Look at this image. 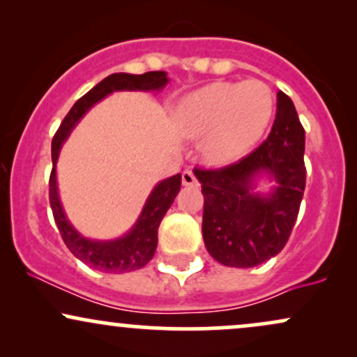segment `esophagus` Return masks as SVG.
Segmentation results:
<instances>
[{"label": "esophagus", "mask_w": 357, "mask_h": 357, "mask_svg": "<svg viewBox=\"0 0 357 357\" xmlns=\"http://www.w3.org/2000/svg\"><path fill=\"white\" fill-rule=\"evenodd\" d=\"M181 181H183V186H196V184H198V181H196V176L192 174V171L190 169L183 171Z\"/></svg>", "instance_id": "34e87169"}]
</instances>
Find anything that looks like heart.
<instances>
[{
	"label": "heart",
	"instance_id": "b5f03b06",
	"mask_svg": "<svg viewBox=\"0 0 357 357\" xmlns=\"http://www.w3.org/2000/svg\"><path fill=\"white\" fill-rule=\"evenodd\" d=\"M273 93L260 80L215 82L179 102L176 126L188 137H202L203 153L215 165L236 161L267 129Z\"/></svg>",
	"mask_w": 357,
	"mask_h": 357
}]
</instances>
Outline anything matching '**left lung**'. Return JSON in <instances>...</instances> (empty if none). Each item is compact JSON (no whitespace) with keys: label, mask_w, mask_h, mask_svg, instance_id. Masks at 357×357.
Instances as JSON below:
<instances>
[{"label":"left lung","mask_w":357,"mask_h":357,"mask_svg":"<svg viewBox=\"0 0 357 357\" xmlns=\"http://www.w3.org/2000/svg\"><path fill=\"white\" fill-rule=\"evenodd\" d=\"M304 149L305 130L294 102L278 92L267 141L235 165L195 169L204 196V247L216 261L250 268L282 252L305 190ZM264 177L276 183L267 193L256 191Z\"/></svg>","instance_id":"8db88e82"}]
</instances>
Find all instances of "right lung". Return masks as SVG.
Instances as JSON below:
<instances>
[{"label":"right lung","mask_w":357,"mask_h":357,"mask_svg":"<svg viewBox=\"0 0 357 357\" xmlns=\"http://www.w3.org/2000/svg\"><path fill=\"white\" fill-rule=\"evenodd\" d=\"M166 72H146L142 75L132 73H112L99 82L93 89H90L84 97L73 104L70 112L65 116L63 121L55 132L52 141V161L53 169L50 174V206L53 211L56 227H59L61 238L68 250L79 260L89 267L100 270L105 273H126L132 270L142 268L149 264L154 257L158 247V228L161 220L165 218L166 211L173 204L181 188V174H174L171 178L159 181L151 191L149 198L146 199L144 208L134 227L126 235L116 240H92L84 236L75 230L70 220L65 215L61 206L59 186H56V161L63 142L67 141L73 127L80 122V119L89 112L97 102L110 96L112 92L121 90H139V92H159L167 85Z\"/></svg>","instance_id":"add662e5"}]
</instances>
